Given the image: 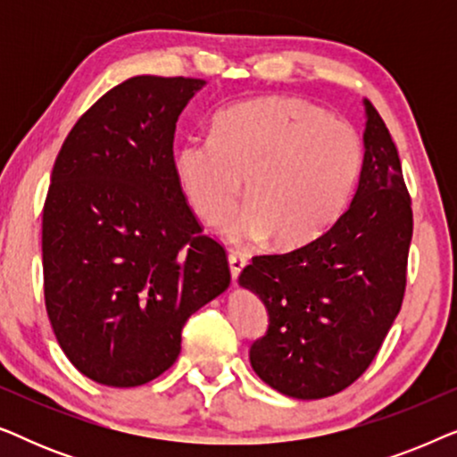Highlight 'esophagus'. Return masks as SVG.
I'll list each match as a JSON object with an SVG mask.
<instances>
[{"mask_svg":"<svg viewBox=\"0 0 457 457\" xmlns=\"http://www.w3.org/2000/svg\"><path fill=\"white\" fill-rule=\"evenodd\" d=\"M245 264H247V253H243V252L228 253V266H230V277H233V280L239 278V274L243 268H245Z\"/></svg>","mask_w":457,"mask_h":457,"instance_id":"1","label":"esophagus"}]
</instances>
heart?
Segmentation results:
<instances>
[{"label":"heart","instance_id":"obj_1","mask_svg":"<svg viewBox=\"0 0 457 457\" xmlns=\"http://www.w3.org/2000/svg\"><path fill=\"white\" fill-rule=\"evenodd\" d=\"M361 170V139L352 124L302 97H258L216 116L212 137L180 143L174 174L205 222L233 214L235 241L272 235L278 247H299L341 216Z\"/></svg>","mask_w":457,"mask_h":457}]
</instances>
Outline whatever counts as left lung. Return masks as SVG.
Segmentation results:
<instances>
[{
    "mask_svg": "<svg viewBox=\"0 0 457 457\" xmlns=\"http://www.w3.org/2000/svg\"><path fill=\"white\" fill-rule=\"evenodd\" d=\"M364 108V164L349 208L308 245L253 255L239 277L268 310L252 368L295 399L335 395L358 380L402 310L411 199L389 129L366 99Z\"/></svg>",
    "mask_w": 457,
    "mask_h": 457,
    "instance_id": "8db88e82",
    "label": "left lung"
}]
</instances>
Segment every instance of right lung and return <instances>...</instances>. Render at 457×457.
<instances>
[{"mask_svg": "<svg viewBox=\"0 0 457 457\" xmlns=\"http://www.w3.org/2000/svg\"><path fill=\"white\" fill-rule=\"evenodd\" d=\"M202 79L133 77L79 118L43 205V291L62 352L108 386H139L180 353L191 314L227 291L220 243L174 174V130Z\"/></svg>", "mask_w": 457, "mask_h": 457, "instance_id": "right-lung-1", "label": "right lung"}]
</instances>
